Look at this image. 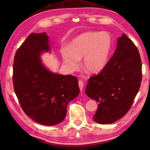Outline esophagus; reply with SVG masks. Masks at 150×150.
Masks as SVG:
<instances>
[{
  "instance_id": "esophagus-1",
  "label": "esophagus",
  "mask_w": 150,
  "mask_h": 150,
  "mask_svg": "<svg viewBox=\"0 0 150 150\" xmlns=\"http://www.w3.org/2000/svg\"><path fill=\"white\" fill-rule=\"evenodd\" d=\"M79 88H80V91H82L83 88V87H84V83H83L82 81H79Z\"/></svg>"
}]
</instances>
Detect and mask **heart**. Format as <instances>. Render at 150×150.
Instances as JSON below:
<instances>
[{"label": "heart", "mask_w": 150, "mask_h": 150, "mask_svg": "<svg viewBox=\"0 0 150 150\" xmlns=\"http://www.w3.org/2000/svg\"><path fill=\"white\" fill-rule=\"evenodd\" d=\"M112 40L106 32H87L74 38L69 47H63L61 53L63 63L71 71L77 70L80 59L88 71L99 73L108 62Z\"/></svg>", "instance_id": "b5f03b06"}]
</instances>
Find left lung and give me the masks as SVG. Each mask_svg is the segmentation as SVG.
Masks as SVG:
<instances>
[{"instance_id":"left-lung-1","label":"left lung","mask_w":150,"mask_h":150,"mask_svg":"<svg viewBox=\"0 0 150 150\" xmlns=\"http://www.w3.org/2000/svg\"><path fill=\"white\" fill-rule=\"evenodd\" d=\"M141 81L140 55L132 41L123 34L105 69L91 77L86 87V95L98 103L94 121L111 124L123 117L132 105Z\"/></svg>"}]
</instances>
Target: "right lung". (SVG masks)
<instances>
[{
  "instance_id": "right-lung-1",
  "label": "right lung",
  "mask_w": 150,
  "mask_h": 150,
  "mask_svg": "<svg viewBox=\"0 0 150 150\" xmlns=\"http://www.w3.org/2000/svg\"><path fill=\"white\" fill-rule=\"evenodd\" d=\"M51 50L46 33L30 34L15 54L12 78L24 112L46 126L56 125L64 120L68 103L79 93L75 77L54 73L45 67L41 55Z\"/></svg>"
}]
</instances>
